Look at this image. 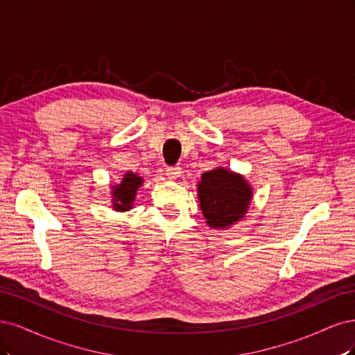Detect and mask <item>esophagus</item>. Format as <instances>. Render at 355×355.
I'll use <instances>...</instances> for the list:
<instances>
[{
  "label": "esophagus",
  "mask_w": 355,
  "mask_h": 355,
  "mask_svg": "<svg viewBox=\"0 0 355 355\" xmlns=\"http://www.w3.org/2000/svg\"><path fill=\"white\" fill-rule=\"evenodd\" d=\"M166 175L169 180H177L181 177V168L180 166H171L166 168Z\"/></svg>",
  "instance_id": "34e87169"
}]
</instances>
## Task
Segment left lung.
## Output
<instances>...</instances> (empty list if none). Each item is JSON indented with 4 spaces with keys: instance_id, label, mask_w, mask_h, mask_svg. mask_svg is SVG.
Listing matches in <instances>:
<instances>
[{
    "instance_id": "left-lung-1",
    "label": "left lung",
    "mask_w": 355,
    "mask_h": 355,
    "mask_svg": "<svg viewBox=\"0 0 355 355\" xmlns=\"http://www.w3.org/2000/svg\"><path fill=\"white\" fill-rule=\"evenodd\" d=\"M254 198L250 182L239 173L215 166L198 182V199L205 223L214 230H227L242 221Z\"/></svg>"
}]
</instances>
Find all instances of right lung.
I'll use <instances>...</instances> for the list:
<instances>
[{
    "label": "right lung",
    "mask_w": 355,
    "mask_h": 355,
    "mask_svg": "<svg viewBox=\"0 0 355 355\" xmlns=\"http://www.w3.org/2000/svg\"><path fill=\"white\" fill-rule=\"evenodd\" d=\"M143 177H140L137 173H132V171H128L127 174H123L121 182L115 186H110L113 211L125 212L132 209L137 191L143 186Z\"/></svg>",
    "instance_id": "right-lung-1"
}]
</instances>
